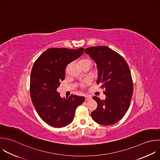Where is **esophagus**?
Returning <instances> with one entry per match:
<instances>
[{
  "label": "esophagus",
  "mask_w": 160,
  "mask_h": 160,
  "mask_svg": "<svg viewBox=\"0 0 160 160\" xmlns=\"http://www.w3.org/2000/svg\"><path fill=\"white\" fill-rule=\"evenodd\" d=\"M92 99V97H90V96H85V101H88V100H91Z\"/></svg>",
  "instance_id": "34e87169"
}]
</instances>
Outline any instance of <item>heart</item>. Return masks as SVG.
Segmentation results:
<instances>
[{
	"instance_id": "heart-1",
	"label": "heart",
	"mask_w": 160,
	"mask_h": 160,
	"mask_svg": "<svg viewBox=\"0 0 160 160\" xmlns=\"http://www.w3.org/2000/svg\"><path fill=\"white\" fill-rule=\"evenodd\" d=\"M92 60H91L90 58H82V59L80 60V65H81L82 67H84V66H85V65H92ZM69 67H70V65H67V68H66V69H65V72H66V73L68 72V70ZM87 83H88V82H87V81H85V82H84L83 83H82L81 84V85H82V87H83V86H85V85H87Z\"/></svg>"
}]
</instances>
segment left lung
Wrapping results in <instances>:
<instances>
[{"mask_svg":"<svg viewBox=\"0 0 160 160\" xmlns=\"http://www.w3.org/2000/svg\"><path fill=\"white\" fill-rule=\"evenodd\" d=\"M97 63V83H102L105 100L93 98L98 106L92 113L93 120L98 124L109 126L119 122L130 105L133 83L129 67L123 57L106 46L91 47L85 49Z\"/></svg>","mask_w":160,"mask_h":160,"instance_id":"8db88e82","label":"left lung"}]
</instances>
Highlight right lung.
<instances>
[{
    "mask_svg": "<svg viewBox=\"0 0 160 160\" xmlns=\"http://www.w3.org/2000/svg\"><path fill=\"white\" fill-rule=\"evenodd\" d=\"M83 48H51L35 62L30 75V93L33 105L42 120L55 128L71 123L76 108L85 102L84 97L71 95L62 98L57 92L65 79L67 65L80 57Z\"/></svg>",
    "mask_w": 160,
    "mask_h": 160,
    "instance_id": "right-lung-1",
    "label": "right lung"
}]
</instances>
